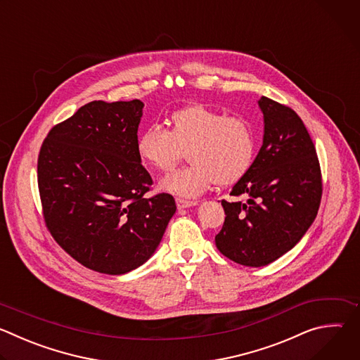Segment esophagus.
Returning a JSON list of instances; mask_svg holds the SVG:
<instances>
[{"label":"esophagus","instance_id":"obj_1","mask_svg":"<svg viewBox=\"0 0 360 360\" xmlns=\"http://www.w3.org/2000/svg\"><path fill=\"white\" fill-rule=\"evenodd\" d=\"M175 202H176V207H178L179 210H181V208L195 207V205H198V200H188V199H182V198H176Z\"/></svg>","mask_w":360,"mask_h":360}]
</instances>
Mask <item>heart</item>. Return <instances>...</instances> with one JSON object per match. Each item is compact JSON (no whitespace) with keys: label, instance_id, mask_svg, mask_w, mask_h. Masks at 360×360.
Wrapping results in <instances>:
<instances>
[{"label":"heart","instance_id":"b5f03b06","mask_svg":"<svg viewBox=\"0 0 360 360\" xmlns=\"http://www.w3.org/2000/svg\"><path fill=\"white\" fill-rule=\"evenodd\" d=\"M185 149L191 164L165 175L161 188L189 198L240 179L253 162L256 136L246 118L192 104L171 114L169 131L152 124L136 139L139 160L158 171L171 169Z\"/></svg>","mask_w":360,"mask_h":360}]
</instances>
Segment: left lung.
Masks as SVG:
<instances>
[{
  "label": "left lung",
  "instance_id": "1",
  "mask_svg": "<svg viewBox=\"0 0 360 360\" xmlns=\"http://www.w3.org/2000/svg\"><path fill=\"white\" fill-rule=\"evenodd\" d=\"M264 143L248 172L222 200L225 222L217 248L231 261L259 268L290 250L309 229L322 199V174L315 145L299 115L262 96Z\"/></svg>",
  "mask_w": 360,
  "mask_h": 360
}]
</instances>
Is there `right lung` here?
I'll list each match as a JSON object with an SVG mask.
<instances>
[{
    "instance_id": "1",
    "label": "right lung",
    "mask_w": 360,
    "mask_h": 360,
    "mask_svg": "<svg viewBox=\"0 0 360 360\" xmlns=\"http://www.w3.org/2000/svg\"><path fill=\"white\" fill-rule=\"evenodd\" d=\"M142 108L139 99L88 102L39 149L45 225L77 262L101 274L146 262L176 211L169 193L145 198L152 178L136 153Z\"/></svg>"
}]
</instances>
